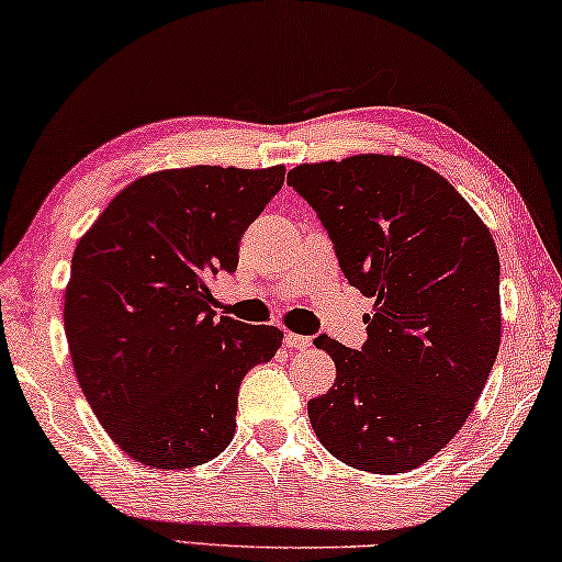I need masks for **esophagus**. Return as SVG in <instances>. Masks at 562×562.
Instances as JSON below:
<instances>
[{"label":"esophagus","instance_id":"1","mask_svg":"<svg viewBox=\"0 0 562 562\" xmlns=\"http://www.w3.org/2000/svg\"><path fill=\"white\" fill-rule=\"evenodd\" d=\"M283 341H286V347L289 349H299V351H304V349H308L311 347V339H308V336H301V334H286V339H283Z\"/></svg>","mask_w":562,"mask_h":562}]
</instances>
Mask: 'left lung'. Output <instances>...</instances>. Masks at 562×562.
I'll return each instance as SVG.
<instances>
[{
	"label": "left lung",
	"mask_w": 562,
	"mask_h": 562,
	"mask_svg": "<svg viewBox=\"0 0 562 562\" xmlns=\"http://www.w3.org/2000/svg\"><path fill=\"white\" fill-rule=\"evenodd\" d=\"M289 186L324 223L351 286L374 299L361 351L316 339L336 379L308 400L311 427L353 470L419 468L468 422L497 359L492 233L450 180L404 155L301 162Z\"/></svg>",
	"instance_id": "8db88e82"
}]
</instances>
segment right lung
<instances>
[{"instance_id":"add662e5","label":"right lung","mask_w":562,"mask_h":562,"mask_svg":"<svg viewBox=\"0 0 562 562\" xmlns=\"http://www.w3.org/2000/svg\"><path fill=\"white\" fill-rule=\"evenodd\" d=\"M286 168L193 166L123 188L77 240L65 334L82 394L112 442L158 470L218 457L236 431L238 390L283 331L215 318L211 281Z\"/></svg>"}]
</instances>
